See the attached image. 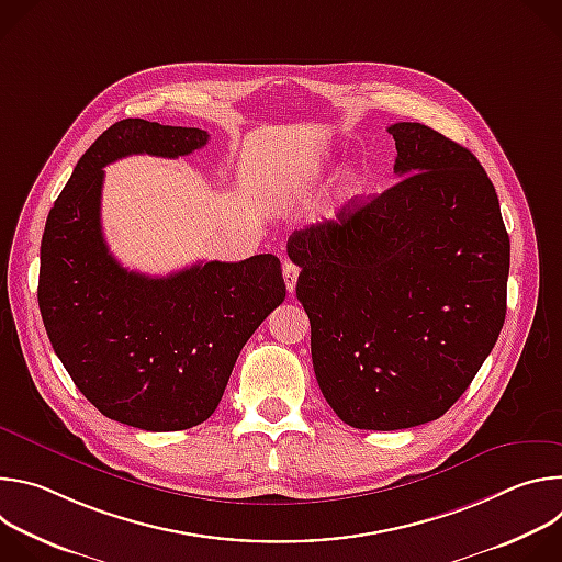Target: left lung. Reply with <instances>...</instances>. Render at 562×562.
I'll return each mask as SVG.
<instances>
[{"label": "left lung", "mask_w": 562, "mask_h": 562, "mask_svg": "<svg viewBox=\"0 0 562 562\" xmlns=\"http://www.w3.org/2000/svg\"><path fill=\"white\" fill-rule=\"evenodd\" d=\"M209 137L195 126L115 122L79 157L42 235L37 302L55 353L106 418L144 431L204 423L245 342L286 295L271 254L150 278L109 251L104 169L128 155H191Z\"/></svg>", "instance_id": "obj_1"}]
</instances>
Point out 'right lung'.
Masks as SVG:
<instances>
[{"mask_svg": "<svg viewBox=\"0 0 562 562\" xmlns=\"http://www.w3.org/2000/svg\"><path fill=\"white\" fill-rule=\"evenodd\" d=\"M393 182L342 226L295 233V295L319 389L342 423L440 418L492 353L507 313L509 235L471 150L397 122Z\"/></svg>", "mask_w": 562, "mask_h": 562, "instance_id": "obj_1", "label": "right lung"}]
</instances>
